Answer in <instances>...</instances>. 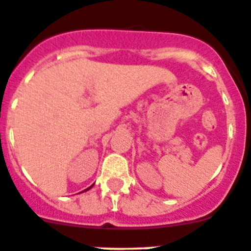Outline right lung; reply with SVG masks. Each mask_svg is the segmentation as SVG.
<instances>
[{
	"instance_id": "right-lung-1",
	"label": "right lung",
	"mask_w": 251,
	"mask_h": 251,
	"mask_svg": "<svg viewBox=\"0 0 251 251\" xmlns=\"http://www.w3.org/2000/svg\"><path fill=\"white\" fill-rule=\"evenodd\" d=\"M90 188H93V185H91V187H89V188H88V189H85V190H83V192H86V190H89V189H90Z\"/></svg>"
}]
</instances>
